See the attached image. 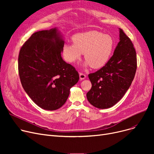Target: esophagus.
Segmentation results:
<instances>
[{"label":"esophagus","instance_id":"34e87169","mask_svg":"<svg viewBox=\"0 0 154 154\" xmlns=\"http://www.w3.org/2000/svg\"><path fill=\"white\" fill-rule=\"evenodd\" d=\"M79 77H80V79L81 80H84V79H85L86 78V75L84 74H83V73H80V74H79Z\"/></svg>","mask_w":154,"mask_h":154}]
</instances>
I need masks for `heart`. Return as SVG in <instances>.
Segmentation results:
<instances>
[{
  "label": "heart",
  "instance_id": "b5f03b06",
  "mask_svg": "<svg viewBox=\"0 0 154 154\" xmlns=\"http://www.w3.org/2000/svg\"><path fill=\"white\" fill-rule=\"evenodd\" d=\"M72 40L74 44L65 43L62 47L64 59L74 63L84 53L86 59L84 66H91L94 69L101 68L107 63L115 46L111 35L97 30L77 34L72 37Z\"/></svg>",
  "mask_w": 154,
  "mask_h": 154
}]
</instances>
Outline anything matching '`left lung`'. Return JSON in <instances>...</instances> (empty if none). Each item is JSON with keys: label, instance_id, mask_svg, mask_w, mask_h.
Segmentation results:
<instances>
[{"label": "left lung", "instance_id": "8db88e82", "mask_svg": "<svg viewBox=\"0 0 154 154\" xmlns=\"http://www.w3.org/2000/svg\"><path fill=\"white\" fill-rule=\"evenodd\" d=\"M119 42L102 68L88 74L91 89L88 101L95 107L108 109L122 99L130 87L137 69V55L131 39L119 29Z\"/></svg>", "mask_w": 154, "mask_h": 154}]
</instances>
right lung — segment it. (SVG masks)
Returning a JSON list of instances; mask_svg holds the SVG:
<instances>
[{"label":"right lung","mask_w":154,"mask_h":154,"mask_svg":"<svg viewBox=\"0 0 154 154\" xmlns=\"http://www.w3.org/2000/svg\"><path fill=\"white\" fill-rule=\"evenodd\" d=\"M65 42L57 27L35 32L20 48L18 59L22 85L44 110H55L67 101L79 75L61 56Z\"/></svg>","instance_id":"obj_1"}]
</instances>
